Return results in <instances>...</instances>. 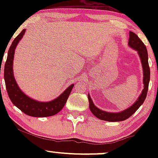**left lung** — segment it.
<instances>
[{"label":"left lung","instance_id":"8db88e82","mask_svg":"<svg viewBox=\"0 0 158 158\" xmlns=\"http://www.w3.org/2000/svg\"><path fill=\"white\" fill-rule=\"evenodd\" d=\"M128 46L137 52L139 59H140L143 73V89L135 102L133 103V105H131L129 108H126V110H123L119 112H108L99 109L94 105L90 94H88V98L89 100L90 110L92 114L98 119L108 121V122H119V121L126 120L137 111V110L141 106V105L144 102L145 99H146L148 92V83L150 80V68L148 66L147 49L143 43V41L139 39L138 36L131 31L129 32Z\"/></svg>","mask_w":158,"mask_h":158}]
</instances>
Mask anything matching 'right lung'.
<instances>
[{
	"instance_id": "obj_1",
	"label": "right lung",
	"mask_w": 158,
	"mask_h": 158,
	"mask_svg": "<svg viewBox=\"0 0 158 158\" xmlns=\"http://www.w3.org/2000/svg\"><path fill=\"white\" fill-rule=\"evenodd\" d=\"M25 31L26 30L24 29L14 39L7 54L6 61L4 66V80L7 93L14 106L19 108L27 115L35 117H46L53 116L59 113L64 108L69 95L73 89L74 84L70 85L57 98L49 102H40L32 99L20 89L14 77L13 59L16 47L24 35Z\"/></svg>"
}]
</instances>
